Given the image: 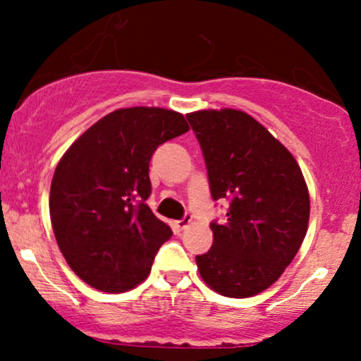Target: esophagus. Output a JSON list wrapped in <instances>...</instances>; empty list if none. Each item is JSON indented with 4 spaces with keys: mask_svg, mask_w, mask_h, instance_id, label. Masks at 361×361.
I'll return each mask as SVG.
<instances>
[{
    "mask_svg": "<svg viewBox=\"0 0 361 361\" xmlns=\"http://www.w3.org/2000/svg\"><path fill=\"white\" fill-rule=\"evenodd\" d=\"M190 224H192V215H185V217L181 219V221H176V222H175V226H176L180 231H183V229H186V227L190 226Z\"/></svg>",
    "mask_w": 361,
    "mask_h": 361,
    "instance_id": "esophagus-1",
    "label": "esophagus"
}]
</instances>
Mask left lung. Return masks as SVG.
<instances>
[{
	"label": "left lung",
	"instance_id": "1",
	"mask_svg": "<svg viewBox=\"0 0 361 361\" xmlns=\"http://www.w3.org/2000/svg\"><path fill=\"white\" fill-rule=\"evenodd\" d=\"M205 157L214 200H229L214 244L197 256L214 292L246 299L271 287L299 252L310 200L299 163L258 120L234 109L186 115Z\"/></svg>",
	"mask_w": 361,
	"mask_h": 361
}]
</instances>
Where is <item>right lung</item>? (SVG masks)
<instances>
[{"label": "right lung", "instance_id": "1", "mask_svg": "<svg viewBox=\"0 0 361 361\" xmlns=\"http://www.w3.org/2000/svg\"><path fill=\"white\" fill-rule=\"evenodd\" d=\"M188 130L178 111L118 109L61 157L49 197L54 235L90 287L120 293L147 279L154 255L173 234L146 204L149 161L157 146Z\"/></svg>", "mask_w": 361, "mask_h": 361}]
</instances>
